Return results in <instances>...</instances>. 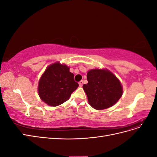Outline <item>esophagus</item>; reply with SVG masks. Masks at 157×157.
<instances>
[{
  "instance_id": "1",
  "label": "esophagus",
  "mask_w": 157,
  "mask_h": 157,
  "mask_svg": "<svg viewBox=\"0 0 157 157\" xmlns=\"http://www.w3.org/2000/svg\"><path fill=\"white\" fill-rule=\"evenodd\" d=\"M83 84H84V82H83V80H80V81L78 82V84H79V86L80 87H82V85H83Z\"/></svg>"
}]
</instances>
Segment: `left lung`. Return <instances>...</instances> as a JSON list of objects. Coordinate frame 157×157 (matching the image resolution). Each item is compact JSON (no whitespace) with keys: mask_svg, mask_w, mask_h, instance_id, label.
<instances>
[{"mask_svg":"<svg viewBox=\"0 0 157 157\" xmlns=\"http://www.w3.org/2000/svg\"><path fill=\"white\" fill-rule=\"evenodd\" d=\"M88 84L83 85L90 105L97 110L113 106L123 93L122 84L107 69H93L87 73Z\"/></svg>","mask_w":157,"mask_h":157,"instance_id":"1","label":"left lung"}]
</instances>
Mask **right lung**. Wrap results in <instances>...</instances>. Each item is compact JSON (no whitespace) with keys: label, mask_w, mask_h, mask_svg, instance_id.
<instances>
[{"label":"right lung","mask_w":157,"mask_h":157,"mask_svg":"<svg viewBox=\"0 0 157 157\" xmlns=\"http://www.w3.org/2000/svg\"><path fill=\"white\" fill-rule=\"evenodd\" d=\"M69 67L58 61L46 67L38 84V94L42 101L52 107L58 106L69 99L78 86Z\"/></svg>","instance_id":"add662e5"}]
</instances>
